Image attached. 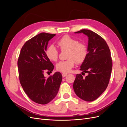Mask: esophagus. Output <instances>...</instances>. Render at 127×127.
Masks as SVG:
<instances>
[{"label": "esophagus", "instance_id": "obj_1", "mask_svg": "<svg viewBox=\"0 0 127 127\" xmlns=\"http://www.w3.org/2000/svg\"><path fill=\"white\" fill-rule=\"evenodd\" d=\"M67 75V73H63V74H62V76H63V77H66Z\"/></svg>", "mask_w": 127, "mask_h": 127}]
</instances>
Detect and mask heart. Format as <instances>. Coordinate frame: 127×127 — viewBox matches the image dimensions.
<instances>
[{
  "label": "heart",
  "instance_id": "1",
  "mask_svg": "<svg viewBox=\"0 0 127 127\" xmlns=\"http://www.w3.org/2000/svg\"><path fill=\"white\" fill-rule=\"evenodd\" d=\"M57 44L61 51L67 50V58L64 61H59L56 65L58 71L63 73L69 72L74 67L76 61L82 64L85 60L88 55L87 45L71 36L65 35L57 42ZM45 55L52 61H56L58 58L59 51L54 45H51L46 50Z\"/></svg>",
  "mask_w": 127,
  "mask_h": 127
}]
</instances>
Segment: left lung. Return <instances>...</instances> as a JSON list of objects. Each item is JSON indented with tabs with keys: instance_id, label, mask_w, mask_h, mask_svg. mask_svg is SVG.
Instances as JSON below:
<instances>
[{
	"instance_id": "obj_1",
	"label": "left lung",
	"mask_w": 127,
	"mask_h": 127,
	"mask_svg": "<svg viewBox=\"0 0 127 127\" xmlns=\"http://www.w3.org/2000/svg\"><path fill=\"white\" fill-rule=\"evenodd\" d=\"M76 33H83L88 37V55L80 69L88 75L84 78L81 74H77L73 88L79 98L92 102L108 86L112 68V58L109 46L98 34L85 29Z\"/></svg>"
}]
</instances>
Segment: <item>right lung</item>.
Here are the masks:
<instances>
[{"instance_id": "add662e5", "label": "right lung", "mask_w": 127, "mask_h": 127, "mask_svg": "<svg viewBox=\"0 0 127 127\" xmlns=\"http://www.w3.org/2000/svg\"><path fill=\"white\" fill-rule=\"evenodd\" d=\"M55 34L41 33L27 41L18 59L19 79L28 97L36 103L46 104L58 92L63 76L55 72L46 78L45 71L52 72L54 66L45 55L48 42Z\"/></svg>"}]
</instances>
